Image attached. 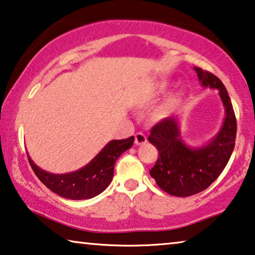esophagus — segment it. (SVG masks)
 Wrapping results in <instances>:
<instances>
[{
	"mask_svg": "<svg viewBox=\"0 0 255 255\" xmlns=\"http://www.w3.org/2000/svg\"><path fill=\"white\" fill-rule=\"evenodd\" d=\"M134 142L135 145H143L147 142V136L142 132H138L134 134Z\"/></svg>",
	"mask_w": 255,
	"mask_h": 255,
	"instance_id": "34e87169",
	"label": "esophagus"
}]
</instances>
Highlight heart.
Instances as JSON below:
<instances>
[{
  "label": "heart",
  "mask_w": 255,
  "mask_h": 255,
  "mask_svg": "<svg viewBox=\"0 0 255 255\" xmlns=\"http://www.w3.org/2000/svg\"><path fill=\"white\" fill-rule=\"evenodd\" d=\"M167 88H168V83L160 82V83L155 84L154 86L150 88L149 95L153 98L158 97V95L163 94L164 92L167 91ZM179 101H180V94L172 95V97L169 98L168 100L163 103V106L160 108V113L162 114V115H167V114L170 113L171 110L175 108L177 105H178Z\"/></svg>",
  "instance_id": "1"
}]
</instances>
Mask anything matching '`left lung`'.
Returning a JSON list of instances; mask_svg holds the SVG:
<instances>
[{
	"mask_svg": "<svg viewBox=\"0 0 255 255\" xmlns=\"http://www.w3.org/2000/svg\"><path fill=\"white\" fill-rule=\"evenodd\" d=\"M194 70L202 86L220 91L226 119L215 138L199 148H191L182 141L175 117L162 120L152 128L148 141L158 149V157L149 173L162 190L175 197H190L207 189L230 160L237 133V121L226 86L213 73L200 68Z\"/></svg>",
	"mask_w": 255,
	"mask_h": 255,
	"instance_id": "obj_1",
	"label": "left lung"
}]
</instances>
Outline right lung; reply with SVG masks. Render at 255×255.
Here are the masks:
<instances>
[{"label":"right lung","mask_w":255,"mask_h":255,"mask_svg":"<svg viewBox=\"0 0 255 255\" xmlns=\"http://www.w3.org/2000/svg\"><path fill=\"white\" fill-rule=\"evenodd\" d=\"M134 136L112 140L103 149L79 170L56 175L43 171L28 156V162L36 177L54 193L71 200L91 199L105 191L112 182L116 160L133 145Z\"/></svg>","instance_id":"right-lung-1"}]
</instances>
